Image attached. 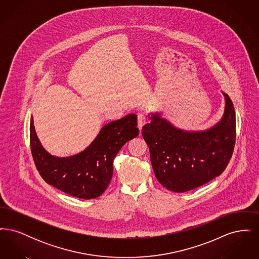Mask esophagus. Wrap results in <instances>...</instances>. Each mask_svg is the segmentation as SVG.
<instances>
[{
  "label": "esophagus",
  "mask_w": 259,
  "mask_h": 259,
  "mask_svg": "<svg viewBox=\"0 0 259 259\" xmlns=\"http://www.w3.org/2000/svg\"><path fill=\"white\" fill-rule=\"evenodd\" d=\"M148 116H147L144 112L138 113V127H139L140 130L142 129V127H143L145 124L148 122Z\"/></svg>",
  "instance_id": "1"
}]
</instances>
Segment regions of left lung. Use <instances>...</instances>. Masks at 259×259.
<instances>
[{"label": "left lung", "instance_id": "left-lung-1", "mask_svg": "<svg viewBox=\"0 0 259 259\" xmlns=\"http://www.w3.org/2000/svg\"><path fill=\"white\" fill-rule=\"evenodd\" d=\"M222 120L205 131L187 132L174 127L159 113L149 116L142 130L156 179L175 192L209 183L226 169L236 141L234 106L226 93Z\"/></svg>", "mask_w": 259, "mask_h": 259}]
</instances>
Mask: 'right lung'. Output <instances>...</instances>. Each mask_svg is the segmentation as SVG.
<instances>
[{
	"label": "right lung",
	"instance_id": "obj_1",
	"mask_svg": "<svg viewBox=\"0 0 259 259\" xmlns=\"http://www.w3.org/2000/svg\"><path fill=\"white\" fill-rule=\"evenodd\" d=\"M135 113L125 115L105 125L83 151L69 157H56L40 145L32 117L30 146L36 168L49 185L71 196L99 197L111 183L115 155L125 143L139 135Z\"/></svg>",
	"mask_w": 259,
	"mask_h": 259
}]
</instances>
